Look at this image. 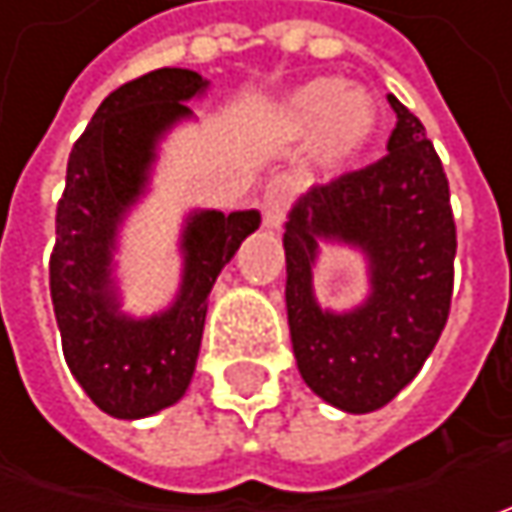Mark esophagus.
<instances>
[{"mask_svg":"<svg viewBox=\"0 0 512 512\" xmlns=\"http://www.w3.org/2000/svg\"><path fill=\"white\" fill-rule=\"evenodd\" d=\"M290 193H293V182L287 176H273L265 185V196H262V207H265V225L279 227L285 219L287 207H290Z\"/></svg>","mask_w":512,"mask_h":512,"instance_id":"34e87169","label":"esophagus"}]
</instances>
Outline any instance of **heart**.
Returning a JSON list of instances; mask_svg holds the SVG:
<instances>
[{"label": "heart", "mask_w": 512, "mask_h": 512, "mask_svg": "<svg viewBox=\"0 0 512 512\" xmlns=\"http://www.w3.org/2000/svg\"><path fill=\"white\" fill-rule=\"evenodd\" d=\"M290 122L299 130L319 125V153L327 162H344L376 128V102L362 88H339V79H313L293 93Z\"/></svg>", "instance_id": "obj_1"}]
</instances>
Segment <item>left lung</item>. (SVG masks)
Here are the masks:
<instances>
[{
	"label": "left lung",
	"mask_w": 512,
	"mask_h": 512,
	"mask_svg": "<svg viewBox=\"0 0 512 512\" xmlns=\"http://www.w3.org/2000/svg\"><path fill=\"white\" fill-rule=\"evenodd\" d=\"M396 128L379 162L313 185L285 225L287 325L307 387L339 410L370 413L410 382L447 325L456 222L442 159L419 116L396 96ZM316 238L359 246L371 259V299L322 314L309 267Z\"/></svg>",
	"instance_id": "obj_1"
}]
</instances>
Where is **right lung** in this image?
<instances>
[{
	"mask_svg": "<svg viewBox=\"0 0 512 512\" xmlns=\"http://www.w3.org/2000/svg\"><path fill=\"white\" fill-rule=\"evenodd\" d=\"M205 88L196 70H150L113 90L70 150L56 205L50 299L70 373L116 419H142L185 396L205 330L207 293L262 222L256 210L193 213L182 242L179 299L150 319L119 313L110 282L116 227L148 182L156 139L190 116L185 102Z\"/></svg>",
	"mask_w": 512,
	"mask_h": 512,
	"instance_id": "1",
	"label": "right lung"
}]
</instances>
